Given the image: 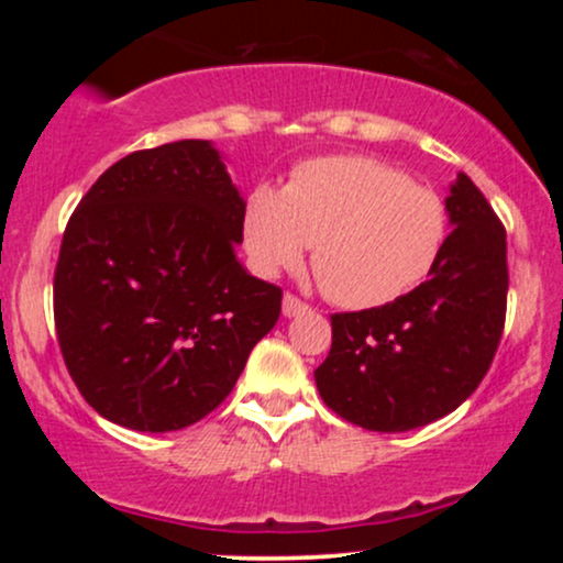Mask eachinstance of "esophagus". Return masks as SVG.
Returning <instances> with one entry per match:
<instances>
[{"mask_svg": "<svg viewBox=\"0 0 563 563\" xmlns=\"http://www.w3.org/2000/svg\"><path fill=\"white\" fill-rule=\"evenodd\" d=\"M307 312H309V303L296 299L294 294L283 296V314H286V318H299V314H307Z\"/></svg>", "mask_w": 563, "mask_h": 563, "instance_id": "esophagus-1", "label": "esophagus"}]
</instances>
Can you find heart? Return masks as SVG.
I'll return each instance as SVG.
<instances>
[{
  "label": "heart",
  "instance_id": "obj_1",
  "mask_svg": "<svg viewBox=\"0 0 563 563\" xmlns=\"http://www.w3.org/2000/svg\"><path fill=\"white\" fill-rule=\"evenodd\" d=\"M450 211L434 187L371 156H320L283 190L256 185L241 219L245 260L264 277L299 267L312 243L322 288L346 309L405 299L434 273Z\"/></svg>",
  "mask_w": 563,
  "mask_h": 563
}]
</instances>
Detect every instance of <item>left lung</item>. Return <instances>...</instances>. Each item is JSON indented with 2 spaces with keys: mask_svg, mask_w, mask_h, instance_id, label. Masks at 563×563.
<instances>
[{
  "mask_svg": "<svg viewBox=\"0 0 563 563\" xmlns=\"http://www.w3.org/2000/svg\"><path fill=\"white\" fill-rule=\"evenodd\" d=\"M448 245L405 299L333 314V344L314 371L320 397L367 431L434 423L474 394L506 322V230L466 174L444 198Z\"/></svg>",
  "mask_w": 563,
  "mask_h": 563,
  "instance_id": "8db88e82",
  "label": "left lung"
}]
</instances>
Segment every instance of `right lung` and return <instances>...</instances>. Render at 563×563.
Segmentation results:
<instances>
[{"instance_id":"add662e5","label":"right lung","mask_w":563,"mask_h":563,"mask_svg":"<svg viewBox=\"0 0 563 563\" xmlns=\"http://www.w3.org/2000/svg\"><path fill=\"white\" fill-rule=\"evenodd\" d=\"M245 200L209 140L129 153L81 198L55 269L63 360L132 431H179L222 405L283 290L235 254Z\"/></svg>"}]
</instances>
